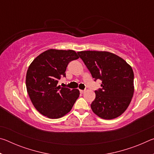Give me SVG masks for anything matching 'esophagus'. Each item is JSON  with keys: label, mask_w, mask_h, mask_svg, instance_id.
<instances>
[{"label": "esophagus", "mask_w": 154, "mask_h": 154, "mask_svg": "<svg viewBox=\"0 0 154 154\" xmlns=\"http://www.w3.org/2000/svg\"><path fill=\"white\" fill-rule=\"evenodd\" d=\"M79 92H80V93H81V94H83V93H84V92H85V90H79Z\"/></svg>", "instance_id": "esophagus-1"}]
</instances>
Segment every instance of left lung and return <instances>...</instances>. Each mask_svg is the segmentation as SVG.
<instances>
[{
	"label": "left lung",
	"mask_w": 154,
	"mask_h": 154,
	"mask_svg": "<svg viewBox=\"0 0 154 154\" xmlns=\"http://www.w3.org/2000/svg\"><path fill=\"white\" fill-rule=\"evenodd\" d=\"M96 81H102L101 89L95 91L91 109L105 119L120 116L128 107L134 94V72L120 57L109 51L77 52Z\"/></svg>",
	"instance_id": "8db88e82"
}]
</instances>
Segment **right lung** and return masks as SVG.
Instances as JSON below:
<instances>
[{
    "label": "right lung",
    "instance_id": "obj_1",
    "mask_svg": "<svg viewBox=\"0 0 154 154\" xmlns=\"http://www.w3.org/2000/svg\"><path fill=\"white\" fill-rule=\"evenodd\" d=\"M78 58L74 50L50 49L30 64L26 77L27 92L34 106L43 116L58 119L71 110L79 91L61 88L58 83L62 77L66 76L69 62Z\"/></svg>",
    "mask_w": 154,
    "mask_h": 154
}]
</instances>
